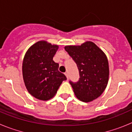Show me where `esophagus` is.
<instances>
[{"mask_svg": "<svg viewBox=\"0 0 132 132\" xmlns=\"http://www.w3.org/2000/svg\"><path fill=\"white\" fill-rule=\"evenodd\" d=\"M65 76L67 77V79H68V78H69V73L68 72H65Z\"/></svg>", "mask_w": 132, "mask_h": 132, "instance_id": "34e87169", "label": "esophagus"}]
</instances>
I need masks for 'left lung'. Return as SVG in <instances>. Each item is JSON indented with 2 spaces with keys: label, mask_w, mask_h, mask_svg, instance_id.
Wrapping results in <instances>:
<instances>
[{
  "label": "left lung",
  "mask_w": 132,
  "mask_h": 132,
  "mask_svg": "<svg viewBox=\"0 0 132 132\" xmlns=\"http://www.w3.org/2000/svg\"><path fill=\"white\" fill-rule=\"evenodd\" d=\"M65 50L79 69V80L69 81L75 96L85 102L97 98L105 90L109 77L105 53L92 42H86L80 45H67Z\"/></svg>",
  "instance_id": "left-lung-1"
}]
</instances>
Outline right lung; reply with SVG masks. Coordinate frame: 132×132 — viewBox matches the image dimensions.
Here are the masks:
<instances>
[{
  "mask_svg": "<svg viewBox=\"0 0 132 132\" xmlns=\"http://www.w3.org/2000/svg\"><path fill=\"white\" fill-rule=\"evenodd\" d=\"M58 45L39 41L31 45L26 53L22 63L24 84L31 95L42 101H47L55 95L67 77L59 71V64L53 57Z\"/></svg>",
  "mask_w": 132,
  "mask_h": 132,
  "instance_id": "add662e5",
  "label": "right lung"
}]
</instances>
